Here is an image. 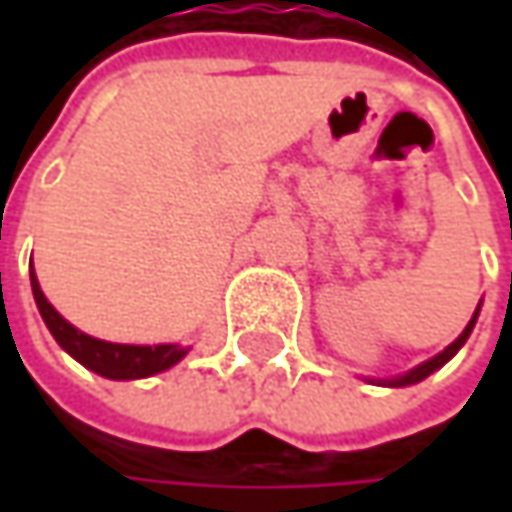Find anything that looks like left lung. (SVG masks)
Instances as JSON below:
<instances>
[{
    "instance_id": "obj_1",
    "label": "left lung",
    "mask_w": 512,
    "mask_h": 512,
    "mask_svg": "<svg viewBox=\"0 0 512 512\" xmlns=\"http://www.w3.org/2000/svg\"><path fill=\"white\" fill-rule=\"evenodd\" d=\"M479 307H482V305H479ZM479 307H476L473 319H470V322H467V327H464V330H462V336H459V339H456V342H453V344H447V347H444L439 356H433V359H427V362H422V364H419V367L407 370L404 376H396V379H387V382H382V384H387V387H407V384L422 382V379H427V376H430L433 370H439L442 364L450 362V359H453V356H456V353L462 350V344L467 342V336L473 333V327H476V319H479Z\"/></svg>"
}]
</instances>
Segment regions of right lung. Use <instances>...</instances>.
Wrapping results in <instances>:
<instances>
[{
    "label": "right lung",
    "instance_id": "obj_1",
    "mask_svg": "<svg viewBox=\"0 0 512 512\" xmlns=\"http://www.w3.org/2000/svg\"><path fill=\"white\" fill-rule=\"evenodd\" d=\"M30 287H33L36 307H39V313H42V319L53 333V339L59 342V347L70 353L76 362L85 364L88 370L105 376V379H116V382L148 379V376H156L176 362H182L190 350L182 344H116L93 339L88 333H82L79 327L70 325L68 319H62L56 313V307L45 299L39 279L33 273V262H30Z\"/></svg>",
    "mask_w": 512,
    "mask_h": 512
}]
</instances>
